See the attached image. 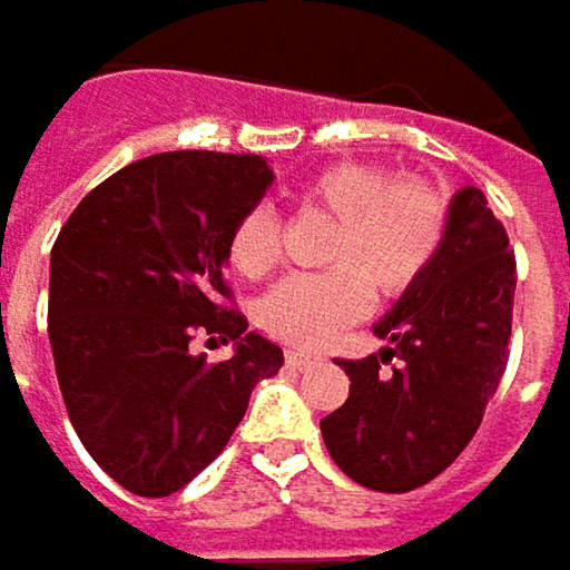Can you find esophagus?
Instances as JSON below:
<instances>
[{
	"label": "esophagus",
	"mask_w": 570,
	"mask_h": 570,
	"mask_svg": "<svg viewBox=\"0 0 570 570\" xmlns=\"http://www.w3.org/2000/svg\"><path fill=\"white\" fill-rule=\"evenodd\" d=\"M320 356L316 353H309V350H286V363L293 366V370H306L309 363H316Z\"/></svg>",
	"instance_id": "1"
}]
</instances>
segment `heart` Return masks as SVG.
I'll return each mask as SVG.
<instances>
[{"mask_svg": "<svg viewBox=\"0 0 570 570\" xmlns=\"http://www.w3.org/2000/svg\"><path fill=\"white\" fill-rule=\"evenodd\" d=\"M296 204L333 217L323 247L330 271L274 286L257 323L289 346H323L370 306L373 289L396 299L439 261L449 237L445 194L419 177L376 161H336L303 177ZM281 261V224L271 207L247 210L227 240V264L247 281H264Z\"/></svg>", "mask_w": 570, "mask_h": 570, "instance_id": "obj_1", "label": "heart"}]
</instances>
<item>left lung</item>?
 Here are the masks:
<instances>
[{
  "label": "left lung",
  "instance_id": "obj_1",
  "mask_svg": "<svg viewBox=\"0 0 570 570\" xmlns=\"http://www.w3.org/2000/svg\"><path fill=\"white\" fill-rule=\"evenodd\" d=\"M514 281L502 220L479 187H462L439 261L376 323L393 346L340 363L350 399L320 419V432L353 482L399 495L462 455L509 363Z\"/></svg>",
  "mask_w": 570,
  "mask_h": 570
}]
</instances>
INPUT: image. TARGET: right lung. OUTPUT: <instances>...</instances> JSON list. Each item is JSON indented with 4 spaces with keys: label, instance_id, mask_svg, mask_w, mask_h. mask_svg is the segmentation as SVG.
<instances>
[{
    "label": "right lung",
    "instance_id": "obj_1",
    "mask_svg": "<svg viewBox=\"0 0 570 570\" xmlns=\"http://www.w3.org/2000/svg\"><path fill=\"white\" fill-rule=\"evenodd\" d=\"M274 180L261 155L165 151L81 197L49 274L58 390L88 455L128 492L165 499L197 479L240 425L284 350L234 309L227 240ZM238 340L207 364L189 343Z\"/></svg>",
    "mask_w": 570,
    "mask_h": 570
}]
</instances>
